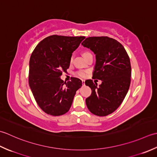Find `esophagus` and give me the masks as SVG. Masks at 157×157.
Listing matches in <instances>:
<instances>
[{
	"label": "esophagus",
	"instance_id": "34e87169",
	"mask_svg": "<svg viewBox=\"0 0 157 157\" xmlns=\"http://www.w3.org/2000/svg\"><path fill=\"white\" fill-rule=\"evenodd\" d=\"M82 85H85V81H84V80H82Z\"/></svg>",
	"mask_w": 157,
	"mask_h": 157
}]
</instances>
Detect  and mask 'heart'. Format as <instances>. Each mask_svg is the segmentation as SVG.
Returning <instances> with one entry per match:
<instances>
[{
    "mask_svg": "<svg viewBox=\"0 0 157 157\" xmlns=\"http://www.w3.org/2000/svg\"><path fill=\"white\" fill-rule=\"evenodd\" d=\"M89 53H90L87 52H85L83 53V56L87 55V54H89ZM72 59H73V57L72 56L71 58H70V62H72ZM77 75L78 76H80V77H85V76H86V71H84V70H80V71H78L77 72Z\"/></svg>",
    "mask_w": 157,
    "mask_h": 157,
    "instance_id": "b5f03b06",
    "label": "heart"
}]
</instances>
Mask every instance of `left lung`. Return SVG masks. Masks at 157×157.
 I'll return each instance as SVG.
<instances>
[{"label":"left lung","instance_id":"obj_1","mask_svg":"<svg viewBox=\"0 0 157 157\" xmlns=\"http://www.w3.org/2000/svg\"><path fill=\"white\" fill-rule=\"evenodd\" d=\"M81 44L95 55L93 78L101 81L99 86L92 80L85 82L91 89L86 104L94 114L107 116L119 107L129 90L132 76L129 57L122 44L108 36L89 37Z\"/></svg>","mask_w":157,"mask_h":157}]
</instances>
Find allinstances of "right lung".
<instances>
[{
    "mask_svg": "<svg viewBox=\"0 0 157 157\" xmlns=\"http://www.w3.org/2000/svg\"><path fill=\"white\" fill-rule=\"evenodd\" d=\"M85 36L52 35L38 43L30 56L29 85L35 100L44 113L60 116L68 112L82 81L64 82L60 76L70 64L72 53Z\"/></svg>",
    "mask_w": 157,
    "mask_h": 157,
    "instance_id": "right-lung-1",
    "label": "right lung"
}]
</instances>
